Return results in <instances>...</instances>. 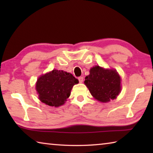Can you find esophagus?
I'll return each mask as SVG.
<instances>
[{
  "label": "esophagus",
  "mask_w": 153,
  "mask_h": 153,
  "mask_svg": "<svg viewBox=\"0 0 153 153\" xmlns=\"http://www.w3.org/2000/svg\"><path fill=\"white\" fill-rule=\"evenodd\" d=\"M78 79H79V83H82L83 82V80H84V77L80 76V77H78Z\"/></svg>",
  "instance_id": "34e87169"
}]
</instances>
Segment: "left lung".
<instances>
[{
  "mask_svg": "<svg viewBox=\"0 0 153 153\" xmlns=\"http://www.w3.org/2000/svg\"><path fill=\"white\" fill-rule=\"evenodd\" d=\"M84 84L96 99L102 102L115 99L121 90V79L117 71L105 69L99 66L90 69Z\"/></svg>",
  "mask_w": 153,
  "mask_h": 153,
  "instance_id": "obj_1",
  "label": "left lung"
}]
</instances>
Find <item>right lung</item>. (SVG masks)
Returning a JSON list of instances; mask_svg holds the SVG:
<instances>
[{"label":"right lung","instance_id":"add662e5","mask_svg":"<svg viewBox=\"0 0 153 153\" xmlns=\"http://www.w3.org/2000/svg\"><path fill=\"white\" fill-rule=\"evenodd\" d=\"M78 82L71 74L55 69L40 77L36 88L42 102L51 107H59L69 97L72 87Z\"/></svg>","mask_w":153,"mask_h":153}]
</instances>
